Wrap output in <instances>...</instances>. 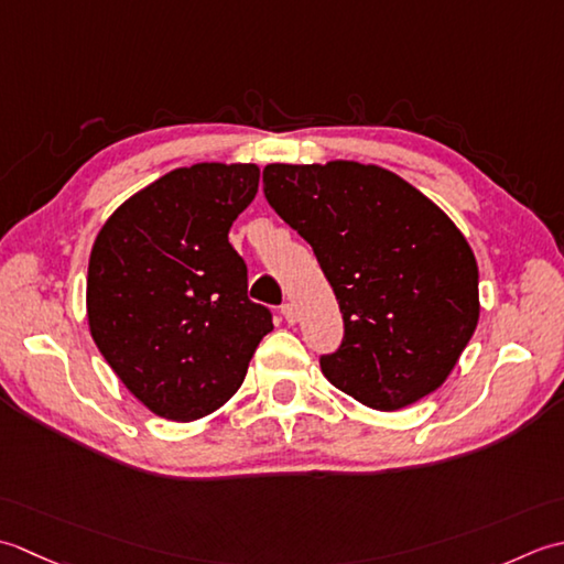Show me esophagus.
<instances>
[{"instance_id":"34e87169","label":"esophagus","mask_w":564,"mask_h":564,"mask_svg":"<svg viewBox=\"0 0 564 564\" xmlns=\"http://www.w3.org/2000/svg\"><path fill=\"white\" fill-rule=\"evenodd\" d=\"M280 314L284 316V321H286V324H296V308H294V304H290V302H286V304H282L280 306Z\"/></svg>"}]
</instances>
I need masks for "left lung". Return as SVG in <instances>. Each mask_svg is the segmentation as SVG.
Returning a JSON list of instances; mask_svg holds the SVG:
<instances>
[{"instance_id": "8db88e82", "label": "left lung", "mask_w": 564, "mask_h": 564, "mask_svg": "<svg viewBox=\"0 0 564 564\" xmlns=\"http://www.w3.org/2000/svg\"><path fill=\"white\" fill-rule=\"evenodd\" d=\"M265 199L314 248L343 314L321 355L333 387L377 411L435 392L479 321V272L459 228L426 194L377 165L272 163Z\"/></svg>"}]
</instances>
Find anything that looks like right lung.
Listing matches in <instances>:
<instances>
[{
    "instance_id": "add662e5",
    "label": "right lung",
    "mask_w": 564,
    "mask_h": 564,
    "mask_svg": "<svg viewBox=\"0 0 564 564\" xmlns=\"http://www.w3.org/2000/svg\"><path fill=\"white\" fill-rule=\"evenodd\" d=\"M260 167L197 163L126 199L91 246L87 321L99 352L143 406L197 421L243 384L268 306L228 231L256 199Z\"/></svg>"
}]
</instances>
